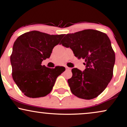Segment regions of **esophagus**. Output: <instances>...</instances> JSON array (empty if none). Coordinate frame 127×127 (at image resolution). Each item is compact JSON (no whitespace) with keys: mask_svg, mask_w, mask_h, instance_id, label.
I'll use <instances>...</instances> for the list:
<instances>
[{"mask_svg":"<svg viewBox=\"0 0 127 127\" xmlns=\"http://www.w3.org/2000/svg\"><path fill=\"white\" fill-rule=\"evenodd\" d=\"M65 70H71V68L68 67H67V66H65Z\"/></svg>","mask_w":127,"mask_h":127,"instance_id":"esophagus-1","label":"esophagus"}]
</instances>
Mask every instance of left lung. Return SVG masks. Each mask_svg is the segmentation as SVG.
Segmentation results:
<instances>
[{
	"label": "left lung",
	"mask_w": 127,
	"mask_h": 127,
	"mask_svg": "<svg viewBox=\"0 0 127 127\" xmlns=\"http://www.w3.org/2000/svg\"><path fill=\"white\" fill-rule=\"evenodd\" d=\"M61 44L72 50L75 57L84 59L86 69L71 70L73 76L67 82L76 96L89 100L96 97L112 78L115 55L106 33L94 30H85L68 33Z\"/></svg>",
	"instance_id": "1"
}]
</instances>
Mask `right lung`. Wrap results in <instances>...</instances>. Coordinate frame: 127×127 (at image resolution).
Returning a JSON list of instances; mask_svg holds the SVG:
<instances>
[{
  "instance_id": "1",
  "label": "right lung",
  "mask_w": 127,
  "mask_h": 127,
  "mask_svg": "<svg viewBox=\"0 0 127 127\" xmlns=\"http://www.w3.org/2000/svg\"><path fill=\"white\" fill-rule=\"evenodd\" d=\"M64 35L32 31L21 35L15 41L10 56L12 75L25 96L36 98L47 95L57 77L65 71L64 67L50 68L41 65Z\"/></svg>"
}]
</instances>
